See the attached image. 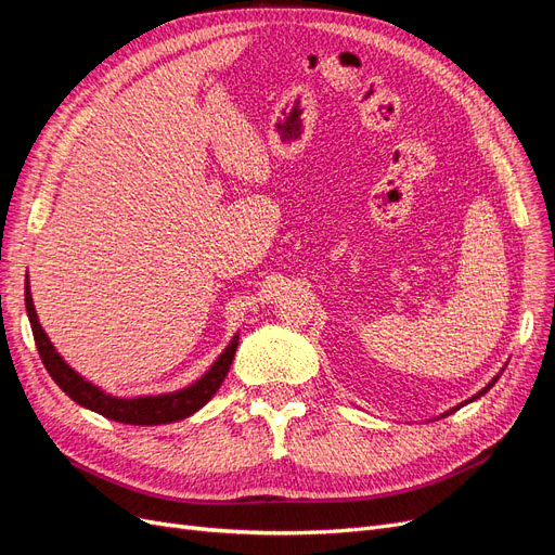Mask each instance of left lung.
Listing matches in <instances>:
<instances>
[{"instance_id":"8db88e82","label":"left lung","mask_w":555,"mask_h":555,"mask_svg":"<svg viewBox=\"0 0 555 555\" xmlns=\"http://www.w3.org/2000/svg\"><path fill=\"white\" fill-rule=\"evenodd\" d=\"M505 367H507V365H505ZM505 367H502V371H505ZM502 371H500V373H498V375H495V377H493V379H491V382H489V384H486V386H483V389H481V391H479V393H475V396H473V398H467V400H465V402H461V405H456V408H451V410H447V412H444V414H442V416H449V414H453V412H456V410H461V408H463V405H467V402H473V400H477V398H479V396H483V393H486V391H489V389H491V386H493V384H495V382H498V379H500V375H502Z\"/></svg>"}]
</instances>
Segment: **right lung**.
Wrapping results in <instances>:
<instances>
[{
	"label": "right lung",
	"mask_w": 555,
	"mask_h": 555,
	"mask_svg": "<svg viewBox=\"0 0 555 555\" xmlns=\"http://www.w3.org/2000/svg\"><path fill=\"white\" fill-rule=\"evenodd\" d=\"M25 308L31 324V333H35L39 357L46 365V371L55 379L60 389L74 402H78L80 408L102 414L111 418V422L131 424V426L173 424V422H180V418H188L194 412H198L222 386L231 367V361L236 357V349H238V333H236L208 371L190 386H184V389L157 393V396H133V398L113 396L104 391L102 386H96L80 373H76L74 367L60 357V351L53 347L43 326L39 324L35 300H31V292H29V280L25 282Z\"/></svg>",
	"instance_id": "obj_1"
}]
</instances>
